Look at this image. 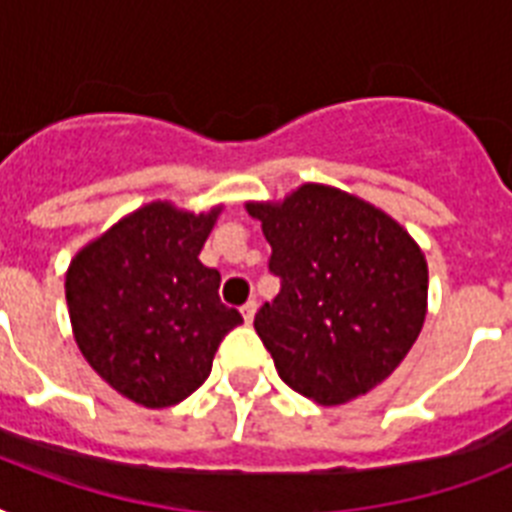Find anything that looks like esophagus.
<instances>
[{"label": "esophagus", "mask_w": 512, "mask_h": 512, "mask_svg": "<svg viewBox=\"0 0 512 512\" xmlns=\"http://www.w3.org/2000/svg\"><path fill=\"white\" fill-rule=\"evenodd\" d=\"M255 313H257V300H247V303L241 305V316H244V321H252L255 319Z\"/></svg>", "instance_id": "34e87169"}]
</instances>
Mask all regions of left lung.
I'll use <instances>...</instances> for the list:
<instances>
[{
	"mask_svg": "<svg viewBox=\"0 0 512 512\" xmlns=\"http://www.w3.org/2000/svg\"><path fill=\"white\" fill-rule=\"evenodd\" d=\"M281 292L255 329L289 388L335 406L388 380L428 313V260L388 212L324 183L247 201Z\"/></svg>",
	"mask_w": 512,
	"mask_h": 512,
	"instance_id": "obj_1",
	"label": "left lung"
}]
</instances>
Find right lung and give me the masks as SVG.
<instances>
[{"mask_svg":"<svg viewBox=\"0 0 512 512\" xmlns=\"http://www.w3.org/2000/svg\"><path fill=\"white\" fill-rule=\"evenodd\" d=\"M223 204L188 212L151 201L84 244L66 271L74 340L103 380L148 409L180 404L241 324L220 273L199 260Z\"/></svg>","mask_w":512,"mask_h":512,"instance_id":"right-lung-1","label":"right lung"}]
</instances>
